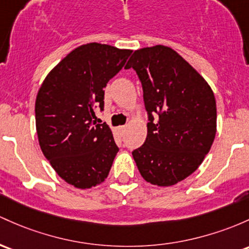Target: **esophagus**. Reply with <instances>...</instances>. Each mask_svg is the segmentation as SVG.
Returning <instances> with one entry per match:
<instances>
[{"mask_svg": "<svg viewBox=\"0 0 249 249\" xmlns=\"http://www.w3.org/2000/svg\"><path fill=\"white\" fill-rule=\"evenodd\" d=\"M117 131H118L119 135H123V133H124V131H125V126H118V127H117Z\"/></svg>", "mask_w": 249, "mask_h": 249, "instance_id": "esophagus-1", "label": "esophagus"}]
</instances>
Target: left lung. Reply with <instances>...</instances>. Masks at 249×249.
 <instances>
[{
    "mask_svg": "<svg viewBox=\"0 0 249 249\" xmlns=\"http://www.w3.org/2000/svg\"><path fill=\"white\" fill-rule=\"evenodd\" d=\"M132 67L143 87L147 113L145 142L132 156L143 178L169 187L203 162L216 133V103L202 76L170 47L135 51Z\"/></svg>",
    "mask_w": 249,
    "mask_h": 249,
    "instance_id": "1",
    "label": "left lung"
}]
</instances>
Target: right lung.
I'll list each match as a JSON object with an SVG mask.
<instances>
[{
    "label": "right lung",
    "instance_id": "1",
    "mask_svg": "<svg viewBox=\"0 0 249 249\" xmlns=\"http://www.w3.org/2000/svg\"><path fill=\"white\" fill-rule=\"evenodd\" d=\"M132 51L92 42L75 48L46 76L35 102V122L43 155L56 174L80 189L107 177L119 151L106 123V84L122 70Z\"/></svg>",
    "mask_w": 249,
    "mask_h": 249
}]
</instances>
